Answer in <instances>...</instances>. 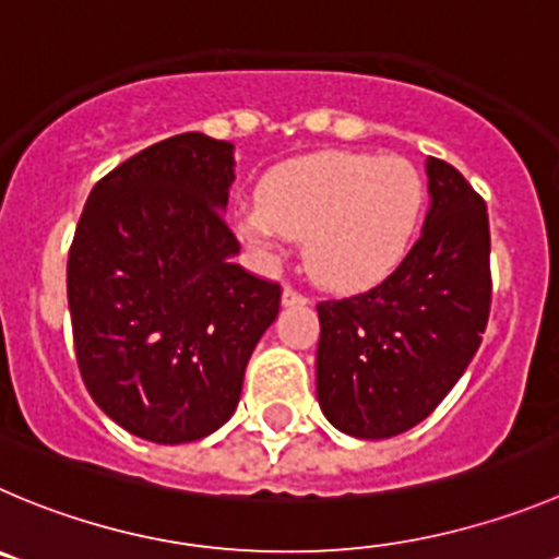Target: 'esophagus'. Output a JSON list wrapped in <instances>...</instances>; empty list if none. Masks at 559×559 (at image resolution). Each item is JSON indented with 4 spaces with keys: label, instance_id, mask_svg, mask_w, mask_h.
Instances as JSON below:
<instances>
[{
    "label": "esophagus",
    "instance_id": "esophagus-1",
    "mask_svg": "<svg viewBox=\"0 0 559 559\" xmlns=\"http://www.w3.org/2000/svg\"><path fill=\"white\" fill-rule=\"evenodd\" d=\"M307 296L305 294H299V290L296 288H290V285H285V290H283V305L285 307H290V305H307Z\"/></svg>",
    "mask_w": 559,
    "mask_h": 559
}]
</instances>
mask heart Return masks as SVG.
Wrapping results in <instances>:
<instances>
[{
    "label": "heart",
    "instance_id": "heart-1",
    "mask_svg": "<svg viewBox=\"0 0 559 559\" xmlns=\"http://www.w3.org/2000/svg\"><path fill=\"white\" fill-rule=\"evenodd\" d=\"M423 211V175L406 158L312 153L265 175L260 203L238 211V233L263 258L307 236V269L318 283L362 290L403 263Z\"/></svg>",
    "mask_w": 559,
    "mask_h": 559
}]
</instances>
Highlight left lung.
Wrapping results in <instances>:
<instances>
[{"instance_id":"left-lung-1","label":"left lung","mask_w":559,"mask_h":559,"mask_svg":"<svg viewBox=\"0 0 559 559\" xmlns=\"http://www.w3.org/2000/svg\"><path fill=\"white\" fill-rule=\"evenodd\" d=\"M430 211L403 263L362 294L318 305V403L356 439L423 423L464 376L491 310L486 200L428 156Z\"/></svg>"}]
</instances>
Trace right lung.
I'll list each match as a JSON object with an SVG mask.
<instances>
[{"label": "right lung", "mask_w": 559, "mask_h": 559, "mask_svg": "<svg viewBox=\"0 0 559 559\" xmlns=\"http://www.w3.org/2000/svg\"><path fill=\"white\" fill-rule=\"evenodd\" d=\"M233 145L169 136L117 164L84 203L68 252V307L84 386L106 417L158 444L233 417L283 288L249 274L222 209Z\"/></svg>", "instance_id": "add662e5"}]
</instances>
